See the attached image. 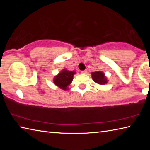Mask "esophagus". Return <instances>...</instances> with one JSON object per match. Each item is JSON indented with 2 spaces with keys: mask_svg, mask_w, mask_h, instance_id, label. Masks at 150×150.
Returning a JSON list of instances; mask_svg holds the SVG:
<instances>
[{
  "mask_svg": "<svg viewBox=\"0 0 150 150\" xmlns=\"http://www.w3.org/2000/svg\"><path fill=\"white\" fill-rule=\"evenodd\" d=\"M81 73H82V74H86V73H87V71H81Z\"/></svg>",
  "mask_w": 150,
  "mask_h": 150,
  "instance_id": "34e87169",
  "label": "esophagus"
}]
</instances>
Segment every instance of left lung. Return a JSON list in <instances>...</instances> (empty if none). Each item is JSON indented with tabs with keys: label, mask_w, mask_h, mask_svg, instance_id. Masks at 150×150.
<instances>
[{
	"label": "left lung",
	"mask_w": 150,
	"mask_h": 150,
	"mask_svg": "<svg viewBox=\"0 0 150 150\" xmlns=\"http://www.w3.org/2000/svg\"><path fill=\"white\" fill-rule=\"evenodd\" d=\"M92 77L93 81L99 85H104L107 83V79L105 77V74L101 71L92 73Z\"/></svg>",
	"instance_id": "1"
}]
</instances>
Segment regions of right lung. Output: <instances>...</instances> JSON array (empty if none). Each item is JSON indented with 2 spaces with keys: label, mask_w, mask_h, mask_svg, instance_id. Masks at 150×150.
<instances>
[{
  "label": "right lung",
  "mask_w": 150,
  "mask_h": 150,
  "mask_svg": "<svg viewBox=\"0 0 150 150\" xmlns=\"http://www.w3.org/2000/svg\"><path fill=\"white\" fill-rule=\"evenodd\" d=\"M75 73L74 71H69L67 69L63 70L62 72L59 73V75L54 78V81L55 85L58 86L63 90H67V86L70 85L73 81V75Z\"/></svg>",
  "instance_id": "right-lung-1"
}]
</instances>
